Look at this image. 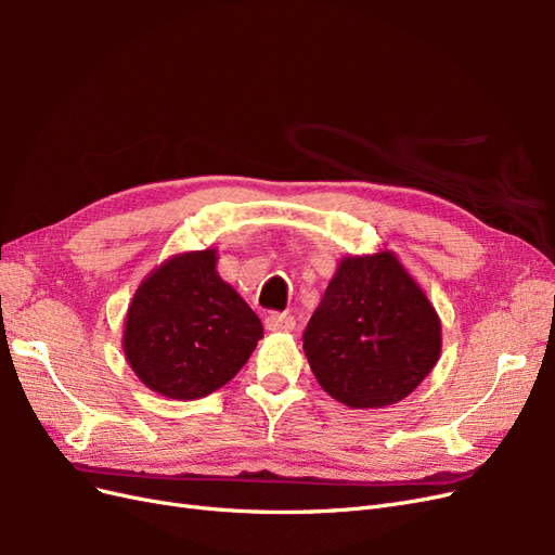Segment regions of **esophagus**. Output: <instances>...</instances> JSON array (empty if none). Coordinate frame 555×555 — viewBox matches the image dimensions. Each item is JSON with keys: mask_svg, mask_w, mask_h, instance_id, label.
<instances>
[{"mask_svg": "<svg viewBox=\"0 0 555 555\" xmlns=\"http://www.w3.org/2000/svg\"><path fill=\"white\" fill-rule=\"evenodd\" d=\"M266 331L271 333H289L296 328V319L292 314H280V312H273L266 317Z\"/></svg>", "mask_w": 555, "mask_h": 555, "instance_id": "esophagus-1", "label": "esophagus"}]
</instances>
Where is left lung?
<instances>
[{"mask_svg":"<svg viewBox=\"0 0 555 555\" xmlns=\"http://www.w3.org/2000/svg\"><path fill=\"white\" fill-rule=\"evenodd\" d=\"M304 349L322 389L351 410L408 398L435 367L442 324L391 249L343 257L310 317Z\"/></svg>","mask_w":555,"mask_h":555,"instance_id":"8db88e82","label":"left lung"}]
</instances>
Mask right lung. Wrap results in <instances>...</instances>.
<instances>
[{
  "instance_id": "1",
  "label": "right lung",
  "mask_w": 555,
  "mask_h": 555,
  "mask_svg": "<svg viewBox=\"0 0 555 555\" xmlns=\"http://www.w3.org/2000/svg\"><path fill=\"white\" fill-rule=\"evenodd\" d=\"M261 338V319L217 273L208 247L180 251L139 284L122 349L150 391L196 400L236 377Z\"/></svg>"
}]
</instances>
